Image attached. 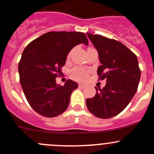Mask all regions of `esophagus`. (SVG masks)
Listing matches in <instances>:
<instances>
[{"label": "esophagus", "mask_w": 154, "mask_h": 154, "mask_svg": "<svg viewBox=\"0 0 154 154\" xmlns=\"http://www.w3.org/2000/svg\"><path fill=\"white\" fill-rule=\"evenodd\" d=\"M85 86V85L82 84V83H79V88H84Z\"/></svg>", "instance_id": "1"}]
</instances>
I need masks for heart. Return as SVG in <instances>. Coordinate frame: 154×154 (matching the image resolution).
<instances>
[{
  "mask_svg": "<svg viewBox=\"0 0 154 154\" xmlns=\"http://www.w3.org/2000/svg\"><path fill=\"white\" fill-rule=\"evenodd\" d=\"M72 75L75 79L79 80H85L88 76L87 70L81 68H75L72 71Z\"/></svg>",
  "mask_w": 154,
  "mask_h": 154,
  "instance_id": "obj_1",
  "label": "heart"
}]
</instances>
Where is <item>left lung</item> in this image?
<instances>
[{
	"instance_id": "1",
	"label": "left lung",
	"mask_w": 154,
	"mask_h": 154,
	"mask_svg": "<svg viewBox=\"0 0 154 154\" xmlns=\"http://www.w3.org/2000/svg\"><path fill=\"white\" fill-rule=\"evenodd\" d=\"M87 35L101 63L98 75L106 83L102 89L95 87L96 94L86 99V105L95 116L109 119L122 112L135 94L140 78L138 61L135 54L118 41L100 35Z\"/></svg>"
}]
</instances>
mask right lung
Returning <instances> with one entry per match:
<instances>
[{
    "label": "right lung",
    "instance_id": "add662e5",
    "mask_svg": "<svg viewBox=\"0 0 154 154\" xmlns=\"http://www.w3.org/2000/svg\"><path fill=\"white\" fill-rule=\"evenodd\" d=\"M88 45L83 32H49L26 46L18 66L24 94L32 109L45 117L60 115L68 107L78 84L69 79L63 86L56 78L69 52L76 45Z\"/></svg>",
    "mask_w": 154,
    "mask_h": 154
}]
</instances>
